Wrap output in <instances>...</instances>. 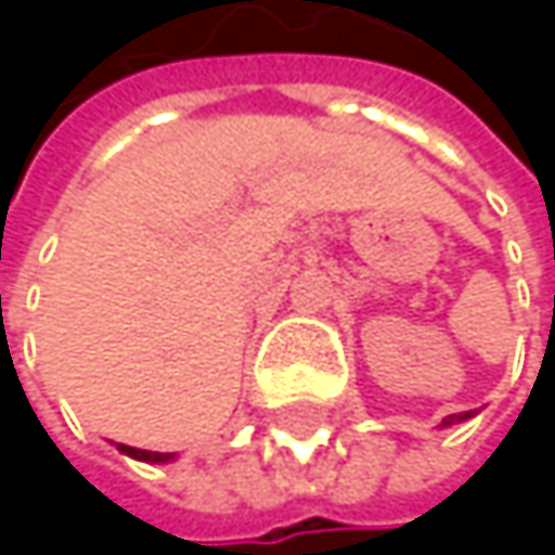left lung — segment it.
I'll return each mask as SVG.
<instances>
[{"instance_id":"obj_1","label":"left lung","mask_w":555,"mask_h":555,"mask_svg":"<svg viewBox=\"0 0 555 555\" xmlns=\"http://www.w3.org/2000/svg\"><path fill=\"white\" fill-rule=\"evenodd\" d=\"M466 417H473V411H463V414H450V417H443V424H440V427H450V424H456V421H466Z\"/></svg>"}]
</instances>
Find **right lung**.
<instances>
[{"mask_svg": "<svg viewBox=\"0 0 555 555\" xmlns=\"http://www.w3.org/2000/svg\"><path fill=\"white\" fill-rule=\"evenodd\" d=\"M118 450L128 453L131 460H144V463H169V460H176V453H154V450H138V447H125V443H118Z\"/></svg>", "mask_w": 555, "mask_h": 555, "instance_id": "add662e5", "label": "right lung"}]
</instances>
